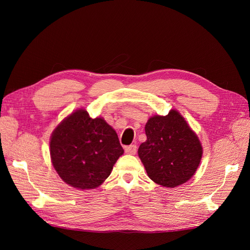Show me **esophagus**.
I'll use <instances>...</instances> for the list:
<instances>
[{"label":"esophagus","instance_id":"1","mask_svg":"<svg viewBox=\"0 0 250 250\" xmlns=\"http://www.w3.org/2000/svg\"><path fill=\"white\" fill-rule=\"evenodd\" d=\"M125 152H126L127 154L134 155L135 153H137V146H135V145L126 146V147H125Z\"/></svg>","mask_w":250,"mask_h":250}]
</instances>
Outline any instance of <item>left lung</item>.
<instances>
[{
	"instance_id": "obj_1",
	"label": "left lung",
	"mask_w": 250,
	"mask_h": 250,
	"mask_svg": "<svg viewBox=\"0 0 250 250\" xmlns=\"http://www.w3.org/2000/svg\"><path fill=\"white\" fill-rule=\"evenodd\" d=\"M146 142L138 154L147 175L165 188H176L193 177L202 157L197 134L176 109L167 116L149 118L145 126Z\"/></svg>"
}]
</instances>
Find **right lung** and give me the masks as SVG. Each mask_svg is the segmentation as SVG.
I'll return each mask as SVG.
<instances>
[{"label":"right lung","mask_w":250,"mask_h":250,"mask_svg":"<svg viewBox=\"0 0 250 250\" xmlns=\"http://www.w3.org/2000/svg\"><path fill=\"white\" fill-rule=\"evenodd\" d=\"M123 153L116 130L83 108L65 117L50 139L53 167L65 184L79 190L101 186Z\"/></svg>","instance_id":"1"}]
</instances>
